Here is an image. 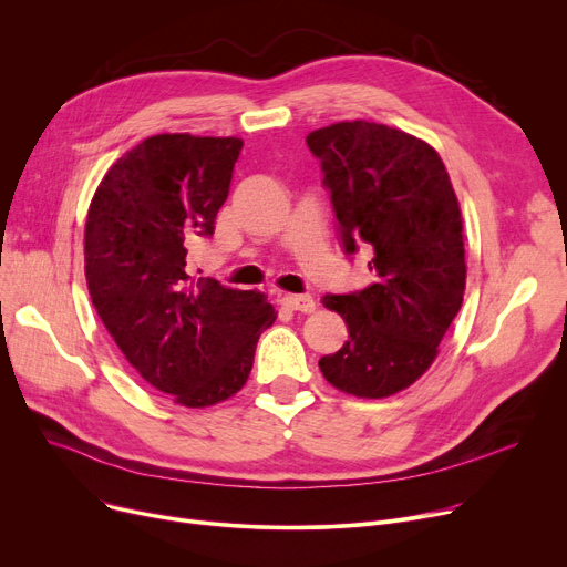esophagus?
Instances as JSON below:
<instances>
[{
    "instance_id": "obj_1",
    "label": "esophagus",
    "mask_w": 567,
    "mask_h": 567,
    "mask_svg": "<svg viewBox=\"0 0 567 567\" xmlns=\"http://www.w3.org/2000/svg\"><path fill=\"white\" fill-rule=\"evenodd\" d=\"M282 306H287L289 310H296V312H315V298L310 293H285L282 298Z\"/></svg>"
}]
</instances>
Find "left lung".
<instances>
[{"label":"left lung","mask_w":567,"mask_h":567,"mask_svg":"<svg viewBox=\"0 0 567 567\" xmlns=\"http://www.w3.org/2000/svg\"><path fill=\"white\" fill-rule=\"evenodd\" d=\"M344 255L364 244L375 282L328 293L347 344L319 360L326 381L360 399L410 388L433 364L465 293L463 218L435 150L401 130L353 121L308 134Z\"/></svg>","instance_id":"left-lung-1"}]
</instances>
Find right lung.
Segmentation results:
<instances>
[{"label":"right lung","mask_w":567,"mask_h":567,"mask_svg":"<svg viewBox=\"0 0 567 567\" xmlns=\"http://www.w3.org/2000/svg\"><path fill=\"white\" fill-rule=\"evenodd\" d=\"M241 147L235 136H150L106 171L86 218L93 308L127 362L186 408L237 394L276 321L264 293L186 269L188 246L214 235Z\"/></svg>","instance_id":"1"}]
</instances>
